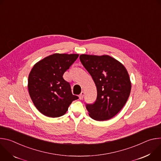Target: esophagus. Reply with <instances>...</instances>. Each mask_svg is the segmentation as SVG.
I'll return each mask as SVG.
<instances>
[{"label":"esophagus","instance_id":"esophagus-1","mask_svg":"<svg viewBox=\"0 0 161 161\" xmlns=\"http://www.w3.org/2000/svg\"><path fill=\"white\" fill-rule=\"evenodd\" d=\"M84 94H85V93H84V92H81V94L79 95V98H80V99H83V97H84Z\"/></svg>","mask_w":161,"mask_h":161}]
</instances>
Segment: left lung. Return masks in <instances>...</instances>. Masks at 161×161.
Listing matches in <instances>:
<instances>
[{
	"label": "left lung",
	"mask_w": 161,
	"mask_h": 161,
	"mask_svg": "<svg viewBox=\"0 0 161 161\" xmlns=\"http://www.w3.org/2000/svg\"><path fill=\"white\" fill-rule=\"evenodd\" d=\"M80 59L97 87V99L86 104L89 116L104 121L113 118L125 104L131 90L129 73L124 65L109 55L82 54Z\"/></svg>",
	"instance_id": "obj_1"
}]
</instances>
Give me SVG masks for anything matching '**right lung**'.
<instances>
[{
  "label": "right lung",
  "instance_id": "add662e5",
  "mask_svg": "<svg viewBox=\"0 0 161 161\" xmlns=\"http://www.w3.org/2000/svg\"><path fill=\"white\" fill-rule=\"evenodd\" d=\"M79 54L54 53L37 62L29 75L28 90L36 108L44 115L59 117L67 112L72 102L69 83L64 73L78 58Z\"/></svg>",
  "mask_w": 161,
  "mask_h": 161
}]
</instances>
